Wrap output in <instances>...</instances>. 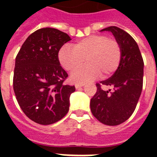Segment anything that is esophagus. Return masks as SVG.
I'll list each match as a JSON object with an SVG mask.
<instances>
[{"label":"esophagus","instance_id":"obj_1","mask_svg":"<svg viewBox=\"0 0 157 157\" xmlns=\"http://www.w3.org/2000/svg\"><path fill=\"white\" fill-rule=\"evenodd\" d=\"M84 86L83 84H81V85H79V84H76V86H75V87H76V90H78V89L81 88V87H82V86Z\"/></svg>","mask_w":157,"mask_h":157}]
</instances>
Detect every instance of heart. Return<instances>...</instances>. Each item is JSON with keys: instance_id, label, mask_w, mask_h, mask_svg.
<instances>
[{"instance_id": "b5f03b06", "label": "heart", "mask_w": 157, "mask_h": 157, "mask_svg": "<svg viewBox=\"0 0 157 157\" xmlns=\"http://www.w3.org/2000/svg\"><path fill=\"white\" fill-rule=\"evenodd\" d=\"M122 50L118 40L106 35H93L78 40L73 48L64 45L58 54L59 63L66 71L72 72L83 65H87L75 71L71 76L74 83H86L97 78H107L119 67Z\"/></svg>"}]
</instances>
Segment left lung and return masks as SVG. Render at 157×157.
Wrapping results in <instances>:
<instances>
[{
  "instance_id": "left-lung-1",
  "label": "left lung",
  "mask_w": 157,
  "mask_h": 157,
  "mask_svg": "<svg viewBox=\"0 0 157 157\" xmlns=\"http://www.w3.org/2000/svg\"><path fill=\"white\" fill-rule=\"evenodd\" d=\"M102 31H110L121 44V61L110 78L96 84L97 92L90 99L92 114L107 125H118L131 117L141 95L144 81V59L138 44L125 31L112 26ZM103 85L113 86L107 91Z\"/></svg>"
}]
</instances>
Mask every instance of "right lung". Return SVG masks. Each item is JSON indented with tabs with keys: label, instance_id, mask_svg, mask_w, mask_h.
<instances>
[{
	"label": "right lung",
	"instance_id": "1",
	"mask_svg": "<svg viewBox=\"0 0 157 157\" xmlns=\"http://www.w3.org/2000/svg\"><path fill=\"white\" fill-rule=\"evenodd\" d=\"M71 38L55 28L32 33L15 59L13 87L16 99L27 117L40 124L59 121L69 110V97L75 86L64 85L67 73L58 54Z\"/></svg>",
	"mask_w": 157,
	"mask_h": 157
}]
</instances>
